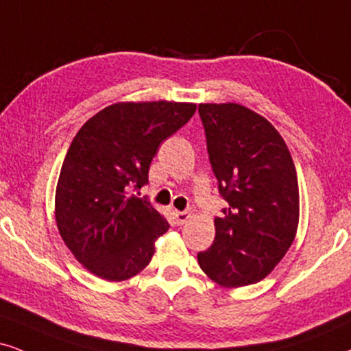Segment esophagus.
<instances>
[{"mask_svg": "<svg viewBox=\"0 0 351 351\" xmlns=\"http://www.w3.org/2000/svg\"><path fill=\"white\" fill-rule=\"evenodd\" d=\"M173 215H175V221H176V223H178V225H184L186 221H188V220L191 219V214H189V212H180V210H175V214H173Z\"/></svg>", "mask_w": 351, "mask_h": 351, "instance_id": "esophagus-1", "label": "esophagus"}]
</instances>
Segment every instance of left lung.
Segmentation results:
<instances>
[{
	"label": "left lung",
	"instance_id": "left-lung-1",
	"mask_svg": "<svg viewBox=\"0 0 351 351\" xmlns=\"http://www.w3.org/2000/svg\"><path fill=\"white\" fill-rule=\"evenodd\" d=\"M221 197L215 239L197 263L210 280L238 288L263 280L293 243L300 220L295 163L278 131L239 104L199 105Z\"/></svg>",
	"mask_w": 351,
	"mask_h": 351
}]
</instances>
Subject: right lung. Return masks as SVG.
Here are the masks:
<instances>
[{
	"mask_svg": "<svg viewBox=\"0 0 351 351\" xmlns=\"http://www.w3.org/2000/svg\"><path fill=\"white\" fill-rule=\"evenodd\" d=\"M194 112L196 104L118 101L79 130L58 178L55 217L64 245L88 272L121 282L150 263L170 225L132 191L147 184L158 145Z\"/></svg>",
	"mask_w": 351,
	"mask_h": 351,
	"instance_id": "1",
	"label": "right lung"
}]
</instances>
